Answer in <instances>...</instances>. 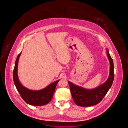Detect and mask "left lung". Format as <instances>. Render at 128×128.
Returning <instances> with one entry per match:
<instances>
[{"instance_id": "obj_1", "label": "left lung", "mask_w": 128, "mask_h": 128, "mask_svg": "<svg viewBox=\"0 0 128 128\" xmlns=\"http://www.w3.org/2000/svg\"><path fill=\"white\" fill-rule=\"evenodd\" d=\"M106 52L110 63V71L108 78L104 83L94 88L86 89L68 81L73 100L77 105L82 107L96 105L102 101L110 88L114 78V64L108 49Z\"/></svg>"}]
</instances>
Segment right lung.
Instances as JSON below:
<instances>
[{
	"instance_id": "1",
	"label": "right lung",
	"mask_w": 128,
	"mask_h": 128,
	"mask_svg": "<svg viewBox=\"0 0 128 128\" xmlns=\"http://www.w3.org/2000/svg\"><path fill=\"white\" fill-rule=\"evenodd\" d=\"M21 52L18 56L13 70V80L15 86L24 101L31 105L42 106L48 104L54 93L56 84L60 80H57L45 88L40 90H32L23 86L18 80V66Z\"/></svg>"
}]
</instances>
